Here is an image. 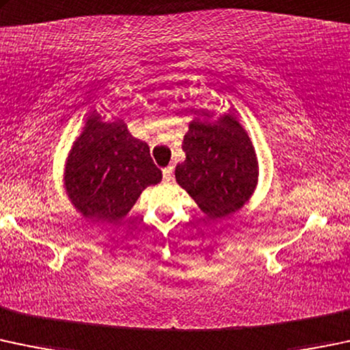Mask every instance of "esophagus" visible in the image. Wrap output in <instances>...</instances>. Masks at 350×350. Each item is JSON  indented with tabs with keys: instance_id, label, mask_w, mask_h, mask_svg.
I'll return each mask as SVG.
<instances>
[{
	"instance_id": "obj_1",
	"label": "esophagus",
	"mask_w": 350,
	"mask_h": 350,
	"mask_svg": "<svg viewBox=\"0 0 350 350\" xmlns=\"http://www.w3.org/2000/svg\"><path fill=\"white\" fill-rule=\"evenodd\" d=\"M172 165H167V167H164L163 169V179H164V183H171L172 181V178H174V174H172Z\"/></svg>"
}]
</instances>
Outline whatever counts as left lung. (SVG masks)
I'll return each mask as SVG.
<instances>
[{
    "mask_svg": "<svg viewBox=\"0 0 350 350\" xmlns=\"http://www.w3.org/2000/svg\"><path fill=\"white\" fill-rule=\"evenodd\" d=\"M183 150L186 161L176 165V181L208 218H224L252 198L258 181V159L237 117H196Z\"/></svg>",
    "mask_w": 350,
    "mask_h": 350,
    "instance_id": "1",
    "label": "left lung"
}]
</instances>
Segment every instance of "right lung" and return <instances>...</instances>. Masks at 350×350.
Masks as SVG:
<instances>
[{"label":"right lung","instance_id":"right-lung-1","mask_svg":"<svg viewBox=\"0 0 350 350\" xmlns=\"http://www.w3.org/2000/svg\"><path fill=\"white\" fill-rule=\"evenodd\" d=\"M163 172L149 146L132 137L122 120L102 122L90 116L73 142L65 167V189L83 218L117 223L131 211L147 186Z\"/></svg>","mask_w":350,"mask_h":350}]
</instances>
